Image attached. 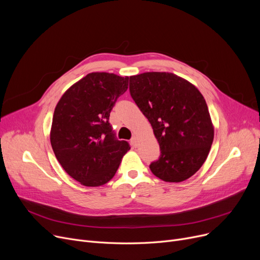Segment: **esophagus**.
<instances>
[{
    "mask_svg": "<svg viewBox=\"0 0 260 260\" xmlns=\"http://www.w3.org/2000/svg\"><path fill=\"white\" fill-rule=\"evenodd\" d=\"M131 143H132V145H133L134 147H137V145H138V139H137V137H133V138H132Z\"/></svg>",
    "mask_w": 260,
    "mask_h": 260,
    "instance_id": "1",
    "label": "esophagus"
}]
</instances>
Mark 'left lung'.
<instances>
[{
    "mask_svg": "<svg viewBox=\"0 0 260 260\" xmlns=\"http://www.w3.org/2000/svg\"><path fill=\"white\" fill-rule=\"evenodd\" d=\"M129 92L160 145L159 160L149 165L152 174L169 183L192 177L214 138L208 107L197 86L174 73L145 72L129 77Z\"/></svg>",
    "mask_w": 260,
    "mask_h": 260,
    "instance_id": "obj_1",
    "label": "left lung"
}]
</instances>
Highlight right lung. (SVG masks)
Masks as SVG:
<instances>
[{
	"mask_svg": "<svg viewBox=\"0 0 260 260\" xmlns=\"http://www.w3.org/2000/svg\"><path fill=\"white\" fill-rule=\"evenodd\" d=\"M128 88V76L89 73L69 88L54 110L50 141L67 174L83 186L98 187L113 179L131 149L119 141L109 122L117 99Z\"/></svg>",
	"mask_w": 260,
	"mask_h": 260,
	"instance_id": "add662e5",
	"label": "right lung"
}]
</instances>
